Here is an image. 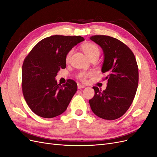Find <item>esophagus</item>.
I'll return each mask as SVG.
<instances>
[{"mask_svg":"<svg viewBox=\"0 0 157 157\" xmlns=\"http://www.w3.org/2000/svg\"><path fill=\"white\" fill-rule=\"evenodd\" d=\"M77 87H78V89H81V88H84L85 86H84V85L78 83V84H77Z\"/></svg>","mask_w":157,"mask_h":157,"instance_id":"obj_1","label":"esophagus"}]
</instances>
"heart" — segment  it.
I'll list each match as a JSON object with an SVG mask.
<instances>
[{
	"instance_id": "b5f03b06",
	"label": "heart",
	"mask_w": 157,
	"mask_h": 157,
	"mask_svg": "<svg viewBox=\"0 0 157 157\" xmlns=\"http://www.w3.org/2000/svg\"><path fill=\"white\" fill-rule=\"evenodd\" d=\"M81 48L84 52V54L88 58L91 59L94 58H99V55L101 54V50L99 47L93 42H86L84 43L81 46ZM73 53V49H71L65 55V62L68 63L70 61L71 57ZM92 75L91 72H80L78 75V79L80 81L85 82L86 81V79L88 77H90Z\"/></svg>"
}]
</instances>
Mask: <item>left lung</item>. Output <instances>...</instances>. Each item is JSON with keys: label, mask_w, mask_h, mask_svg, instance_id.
<instances>
[{"label": "left lung", "mask_w": 157, "mask_h": 157, "mask_svg": "<svg viewBox=\"0 0 157 157\" xmlns=\"http://www.w3.org/2000/svg\"><path fill=\"white\" fill-rule=\"evenodd\" d=\"M103 50L102 73L107 86L102 91L94 86L95 94L89 103L95 115L105 120H115L127 111L138 86V67L130 48L121 40L107 35L90 38Z\"/></svg>", "instance_id": "left-lung-1"}]
</instances>
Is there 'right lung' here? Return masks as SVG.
Here are the masks:
<instances>
[{
  "label": "right lung",
  "mask_w": 157,
  "mask_h": 157,
  "mask_svg": "<svg viewBox=\"0 0 157 157\" xmlns=\"http://www.w3.org/2000/svg\"><path fill=\"white\" fill-rule=\"evenodd\" d=\"M83 40L80 36L46 37L26 56L22 65V92L28 106L38 116L53 118L67 109L77 84L72 79L58 84L55 77L66 67V54Z\"/></svg>",
  "instance_id": "add662e5"
}]
</instances>
